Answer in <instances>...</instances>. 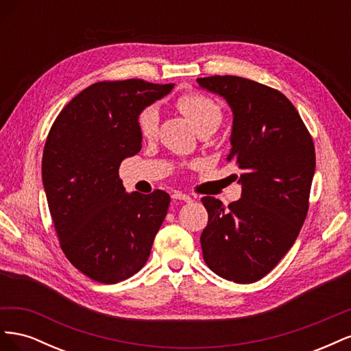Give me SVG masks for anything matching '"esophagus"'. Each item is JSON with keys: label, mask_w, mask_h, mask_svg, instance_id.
<instances>
[{"label": "esophagus", "mask_w": 351, "mask_h": 351, "mask_svg": "<svg viewBox=\"0 0 351 351\" xmlns=\"http://www.w3.org/2000/svg\"><path fill=\"white\" fill-rule=\"evenodd\" d=\"M173 199H176V200H183V202H192V196H189V195L182 193V192H174V193H173Z\"/></svg>", "instance_id": "1"}]
</instances>
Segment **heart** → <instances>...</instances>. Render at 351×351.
I'll list each match as a JSON object with an SVG mask.
<instances>
[{
    "mask_svg": "<svg viewBox=\"0 0 351 351\" xmlns=\"http://www.w3.org/2000/svg\"><path fill=\"white\" fill-rule=\"evenodd\" d=\"M176 108L193 124L197 133L215 132L222 121V110L214 99L200 93H184L176 101ZM159 114L155 105H149L141 111L137 119L139 132L146 139L158 133Z\"/></svg>",
    "mask_w": 351,
    "mask_h": 351,
    "instance_id": "1",
    "label": "heart"
}]
</instances>
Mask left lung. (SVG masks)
Segmentation results:
<instances>
[{
    "label": "left lung",
    "mask_w": 351,
    "mask_h": 351,
    "mask_svg": "<svg viewBox=\"0 0 351 351\" xmlns=\"http://www.w3.org/2000/svg\"><path fill=\"white\" fill-rule=\"evenodd\" d=\"M232 111L228 162L241 171V197L228 206L205 196L204 261L219 277L250 284L271 272L291 249L309 209L315 146L287 97L239 76L197 79Z\"/></svg>",
    "instance_id": "8db88e82"
}]
</instances>
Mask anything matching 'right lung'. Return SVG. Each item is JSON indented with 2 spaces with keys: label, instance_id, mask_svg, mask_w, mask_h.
Wrapping results in <instances>:
<instances>
[{
  "label": "right lung",
  "instance_id": "obj_1",
  "mask_svg": "<svg viewBox=\"0 0 351 351\" xmlns=\"http://www.w3.org/2000/svg\"><path fill=\"white\" fill-rule=\"evenodd\" d=\"M173 86L142 79L93 83L48 133L42 182L52 222L66 258L93 281L130 278L149 258L171 199L164 190L125 193L119 168L142 147L141 111Z\"/></svg>",
  "mask_w": 351,
  "mask_h": 351
}]
</instances>
